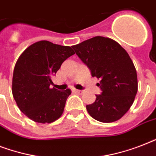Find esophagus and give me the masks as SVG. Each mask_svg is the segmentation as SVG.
I'll return each instance as SVG.
<instances>
[{
    "label": "esophagus",
    "mask_w": 156,
    "mask_h": 156,
    "mask_svg": "<svg viewBox=\"0 0 156 156\" xmlns=\"http://www.w3.org/2000/svg\"><path fill=\"white\" fill-rule=\"evenodd\" d=\"M74 91H75L76 93H78V94H83V90H74Z\"/></svg>",
    "instance_id": "esophagus-1"
}]
</instances>
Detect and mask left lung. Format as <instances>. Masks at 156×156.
<instances>
[{
    "label": "left lung",
    "mask_w": 156,
    "mask_h": 156,
    "mask_svg": "<svg viewBox=\"0 0 156 156\" xmlns=\"http://www.w3.org/2000/svg\"><path fill=\"white\" fill-rule=\"evenodd\" d=\"M78 57L90 69L91 76L100 79L92 104L87 105L90 116L109 123L121 119L132 106L138 91L135 66L128 52L115 40L95 36L72 46Z\"/></svg>",
    "instance_id": "left-lung-1"
}]
</instances>
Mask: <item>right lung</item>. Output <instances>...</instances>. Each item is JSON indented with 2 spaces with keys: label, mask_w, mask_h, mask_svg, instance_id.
Segmentation results:
<instances>
[{
  "label": "right lung",
  "mask_w": 156,
  "mask_h": 156,
  "mask_svg": "<svg viewBox=\"0 0 156 156\" xmlns=\"http://www.w3.org/2000/svg\"><path fill=\"white\" fill-rule=\"evenodd\" d=\"M75 53L69 46L41 40L21 54L13 69L12 93L21 111L38 123H52L60 118L70 89L50 88L52 77L66 59Z\"/></svg>",
  "instance_id": "1"
}]
</instances>
